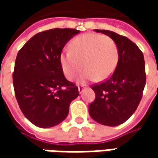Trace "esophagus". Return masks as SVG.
<instances>
[{
  "instance_id": "esophagus-1",
  "label": "esophagus",
  "mask_w": 158,
  "mask_h": 158,
  "mask_svg": "<svg viewBox=\"0 0 158 158\" xmlns=\"http://www.w3.org/2000/svg\"><path fill=\"white\" fill-rule=\"evenodd\" d=\"M84 89H85L84 86H79V87H78V92H79V94H82Z\"/></svg>"
}]
</instances>
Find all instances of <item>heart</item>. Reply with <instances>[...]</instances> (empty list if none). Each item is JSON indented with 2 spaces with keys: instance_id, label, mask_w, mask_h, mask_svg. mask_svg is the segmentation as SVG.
I'll use <instances>...</instances> for the list:
<instances>
[{
  "instance_id": "b5f03b06",
  "label": "heart",
  "mask_w": 158,
  "mask_h": 158,
  "mask_svg": "<svg viewBox=\"0 0 158 158\" xmlns=\"http://www.w3.org/2000/svg\"><path fill=\"white\" fill-rule=\"evenodd\" d=\"M69 50L60 54V63L69 80L74 79L84 68L86 69L80 77V82L96 77L103 81L112 76L118 65V46L107 36L83 34L71 40Z\"/></svg>"
}]
</instances>
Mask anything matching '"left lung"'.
I'll return each instance as SVG.
<instances>
[{
	"label": "left lung",
	"instance_id": "obj_1",
	"mask_svg": "<svg viewBox=\"0 0 158 158\" xmlns=\"http://www.w3.org/2000/svg\"><path fill=\"white\" fill-rule=\"evenodd\" d=\"M111 38L118 46V61L112 76L92 87L96 98L89 106L90 117L98 123L116 127L135 112L146 83L142 51L127 37L107 30H95Z\"/></svg>",
	"mask_w": 158,
	"mask_h": 158
}]
</instances>
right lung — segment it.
Returning a JSON list of instances; mask_svg holds the SVG:
<instances>
[{
  "instance_id": "obj_1",
  "label": "right lung",
  "mask_w": 158,
  "mask_h": 158,
  "mask_svg": "<svg viewBox=\"0 0 158 158\" xmlns=\"http://www.w3.org/2000/svg\"><path fill=\"white\" fill-rule=\"evenodd\" d=\"M80 31L52 29L34 35L15 59L13 85L23 115L35 126L47 128L67 118L78 88L66 79L60 63L65 45Z\"/></svg>"
}]
</instances>
